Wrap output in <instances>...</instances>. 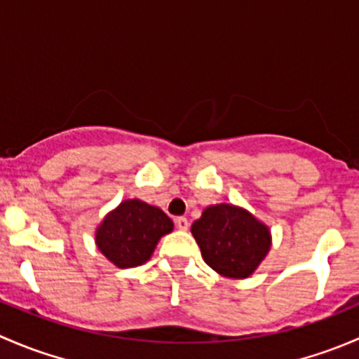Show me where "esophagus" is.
Instances as JSON below:
<instances>
[{
    "mask_svg": "<svg viewBox=\"0 0 359 359\" xmlns=\"http://www.w3.org/2000/svg\"><path fill=\"white\" fill-rule=\"evenodd\" d=\"M175 226H177V229L187 231V227H189V220H187L186 217H177V219H175Z\"/></svg>",
    "mask_w": 359,
    "mask_h": 359,
    "instance_id": "obj_1",
    "label": "esophagus"
}]
</instances>
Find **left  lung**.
Listing matches in <instances>:
<instances>
[{
	"label": "left lung",
	"mask_w": 359,
	"mask_h": 359,
	"mask_svg": "<svg viewBox=\"0 0 359 359\" xmlns=\"http://www.w3.org/2000/svg\"><path fill=\"white\" fill-rule=\"evenodd\" d=\"M203 260L226 278L243 280L259 267L271 248V231L248 210L212 205L191 226Z\"/></svg>",
	"instance_id": "1"
}]
</instances>
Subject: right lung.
<instances>
[{
    "label": "right lung",
    "instance_id": "right-lung-1",
    "mask_svg": "<svg viewBox=\"0 0 359 359\" xmlns=\"http://www.w3.org/2000/svg\"><path fill=\"white\" fill-rule=\"evenodd\" d=\"M173 222L161 208L140 200H125L104 217L95 231L100 252L121 269L142 266Z\"/></svg>",
    "mask_w": 359,
    "mask_h": 359
}]
</instances>
